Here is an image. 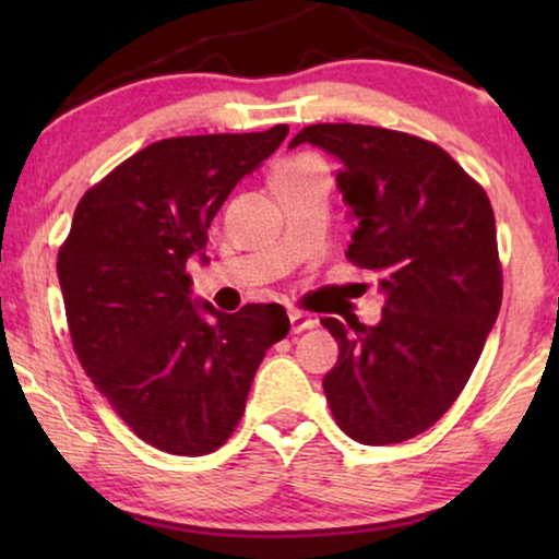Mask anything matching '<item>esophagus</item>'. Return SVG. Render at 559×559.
Segmentation results:
<instances>
[{
	"label": "esophagus",
	"instance_id": "34e87169",
	"mask_svg": "<svg viewBox=\"0 0 559 559\" xmlns=\"http://www.w3.org/2000/svg\"><path fill=\"white\" fill-rule=\"evenodd\" d=\"M289 325H293V333H302V331H310V328H316V320L305 316L300 310H289Z\"/></svg>",
	"mask_w": 559,
	"mask_h": 559
}]
</instances>
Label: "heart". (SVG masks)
Instances as JSON below:
<instances>
[{
  "label": "heart",
  "mask_w": 559,
  "mask_h": 559,
  "mask_svg": "<svg viewBox=\"0 0 559 559\" xmlns=\"http://www.w3.org/2000/svg\"><path fill=\"white\" fill-rule=\"evenodd\" d=\"M293 163H295V159H293Z\"/></svg>",
  "instance_id": "b5f03b06"
}]
</instances>
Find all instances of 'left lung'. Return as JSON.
<instances>
[{
	"label": "left lung",
	"instance_id": "left-lung-1",
	"mask_svg": "<svg viewBox=\"0 0 559 559\" xmlns=\"http://www.w3.org/2000/svg\"><path fill=\"white\" fill-rule=\"evenodd\" d=\"M341 163L354 221L348 257L379 277L377 325L323 318L338 361L323 389L341 430L364 445L425 432L476 369L499 318L501 266L488 195L419 136L364 124H312L289 142Z\"/></svg>",
	"mask_w": 559,
	"mask_h": 559
}]
</instances>
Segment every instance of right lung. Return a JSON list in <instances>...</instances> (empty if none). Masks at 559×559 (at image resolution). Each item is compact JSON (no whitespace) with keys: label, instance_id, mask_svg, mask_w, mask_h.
<instances>
[{"label":"right lung","instance_id":"right-lung-1","mask_svg":"<svg viewBox=\"0 0 559 559\" xmlns=\"http://www.w3.org/2000/svg\"><path fill=\"white\" fill-rule=\"evenodd\" d=\"M287 132L159 140L75 205L58 254L73 348L114 412L165 453L224 445L264 354L289 331L280 305L228 316L193 300L186 272L188 259L209 262L213 216Z\"/></svg>","mask_w":559,"mask_h":559}]
</instances>
